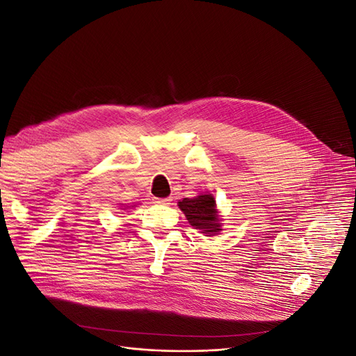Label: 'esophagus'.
I'll use <instances>...</instances> for the list:
<instances>
[{
    "label": "esophagus",
    "mask_w": 356,
    "mask_h": 356,
    "mask_svg": "<svg viewBox=\"0 0 356 356\" xmlns=\"http://www.w3.org/2000/svg\"><path fill=\"white\" fill-rule=\"evenodd\" d=\"M172 202L170 197H163V199H156V203H160V204H169Z\"/></svg>",
    "instance_id": "esophagus-1"
}]
</instances>
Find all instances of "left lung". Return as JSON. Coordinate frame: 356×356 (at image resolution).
Segmentation results:
<instances>
[{
  "mask_svg": "<svg viewBox=\"0 0 356 356\" xmlns=\"http://www.w3.org/2000/svg\"><path fill=\"white\" fill-rule=\"evenodd\" d=\"M179 209L186 213L193 227L203 230L202 233L213 234L220 232V220L215 209V199L212 195H203L195 199H184L178 202Z\"/></svg>",
  "mask_w": 356,
  "mask_h": 356,
  "instance_id": "1",
  "label": "left lung"
}]
</instances>
